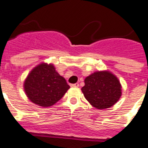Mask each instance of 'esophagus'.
<instances>
[{"mask_svg": "<svg viewBox=\"0 0 148 148\" xmlns=\"http://www.w3.org/2000/svg\"><path fill=\"white\" fill-rule=\"evenodd\" d=\"M71 87H78V86H79V84H71Z\"/></svg>", "mask_w": 148, "mask_h": 148, "instance_id": "1", "label": "esophagus"}]
</instances>
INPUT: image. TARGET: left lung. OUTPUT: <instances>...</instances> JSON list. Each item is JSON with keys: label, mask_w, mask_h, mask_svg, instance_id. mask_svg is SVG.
I'll list each match as a JSON object with an SVG mask.
<instances>
[{"label": "left lung", "mask_w": 148, "mask_h": 148, "mask_svg": "<svg viewBox=\"0 0 148 148\" xmlns=\"http://www.w3.org/2000/svg\"><path fill=\"white\" fill-rule=\"evenodd\" d=\"M81 88L84 97L93 107L105 109L115 105L122 96V85L109 71H96L84 80Z\"/></svg>", "instance_id": "8db88e82"}]
</instances>
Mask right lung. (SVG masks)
<instances>
[{
    "label": "right lung",
    "instance_id": "obj_1",
    "mask_svg": "<svg viewBox=\"0 0 148 148\" xmlns=\"http://www.w3.org/2000/svg\"><path fill=\"white\" fill-rule=\"evenodd\" d=\"M23 88L32 103L45 108L59 101L70 86L56 71L52 64L42 62L29 73L23 83Z\"/></svg>",
    "mask_w": 148,
    "mask_h": 148
}]
</instances>
